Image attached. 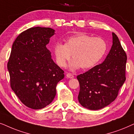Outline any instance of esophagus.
Masks as SVG:
<instances>
[{
  "label": "esophagus",
  "instance_id": "1",
  "mask_svg": "<svg viewBox=\"0 0 134 134\" xmlns=\"http://www.w3.org/2000/svg\"><path fill=\"white\" fill-rule=\"evenodd\" d=\"M66 76H67V78H74V76L72 74H69V73H68V74H67V75H66Z\"/></svg>",
  "mask_w": 134,
  "mask_h": 134
}]
</instances>
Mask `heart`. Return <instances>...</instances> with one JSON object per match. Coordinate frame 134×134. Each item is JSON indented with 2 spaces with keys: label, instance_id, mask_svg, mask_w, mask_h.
I'll use <instances>...</instances> for the list:
<instances>
[{
  "label": "heart",
  "instance_id": "b5f03b06",
  "mask_svg": "<svg viewBox=\"0 0 134 134\" xmlns=\"http://www.w3.org/2000/svg\"><path fill=\"white\" fill-rule=\"evenodd\" d=\"M107 44L103 39L88 35L78 34L66 39L65 44L57 42L53 48L56 62L60 67H65L72 57L70 67L72 70L89 69L96 65L105 54Z\"/></svg>",
  "mask_w": 134,
  "mask_h": 134
}]
</instances>
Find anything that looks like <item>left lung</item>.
Wrapping results in <instances>:
<instances>
[{"instance_id":"1","label":"left lung","mask_w":134,"mask_h":134,"mask_svg":"<svg viewBox=\"0 0 134 134\" xmlns=\"http://www.w3.org/2000/svg\"><path fill=\"white\" fill-rule=\"evenodd\" d=\"M112 36L113 44L104 61L76 76L78 101L87 109L97 110L110 105L126 80L127 56L117 35L113 32Z\"/></svg>"}]
</instances>
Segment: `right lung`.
<instances>
[{
  "label": "right lung",
  "mask_w": 134,
  "mask_h": 134,
  "mask_svg": "<svg viewBox=\"0 0 134 134\" xmlns=\"http://www.w3.org/2000/svg\"><path fill=\"white\" fill-rule=\"evenodd\" d=\"M55 31L35 27L21 33L14 42L7 64L12 90L23 104L32 109L52 102L56 86L64 77L46 48Z\"/></svg>",
  "instance_id": "1"
}]
</instances>
